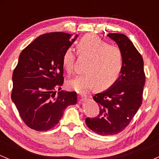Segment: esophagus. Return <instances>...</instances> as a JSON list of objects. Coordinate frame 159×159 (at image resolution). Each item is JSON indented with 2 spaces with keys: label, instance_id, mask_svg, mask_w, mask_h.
Returning <instances> with one entry per match:
<instances>
[{
  "label": "esophagus",
  "instance_id": "1",
  "mask_svg": "<svg viewBox=\"0 0 159 159\" xmlns=\"http://www.w3.org/2000/svg\"><path fill=\"white\" fill-rule=\"evenodd\" d=\"M78 97H79V100L81 102H83V101H85L86 99H87V96H86V95H83V94H81V95H79V96H78Z\"/></svg>",
  "mask_w": 159,
  "mask_h": 159
}]
</instances>
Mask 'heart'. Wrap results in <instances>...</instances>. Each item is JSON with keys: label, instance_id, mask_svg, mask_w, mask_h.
Here are the masks:
<instances>
[{"label": "heart", "instance_id": "heart-1", "mask_svg": "<svg viewBox=\"0 0 159 159\" xmlns=\"http://www.w3.org/2000/svg\"><path fill=\"white\" fill-rule=\"evenodd\" d=\"M78 53L88 58L84 72L67 81L66 84L76 92L85 93L93 88L108 89L117 81L123 67V54L120 48L109 45L94 34L84 36L76 45ZM75 54L72 48L66 49L62 65L68 73L73 69Z\"/></svg>", "mask_w": 159, "mask_h": 159}]
</instances>
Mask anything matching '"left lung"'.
I'll use <instances>...</instances> for the list:
<instances>
[{
    "label": "left lung",
    "mask_w": 159,
    "mask_h": 159,
    "mask_svg": "<svg viewBox=\"0 0 159 159\" xmlns=\"http://www.w3.org/2000/svg\"><path fill=\"white\" fill-rule=\"evenodd\" d=\"M107 36L121 50L123 67L114 84L93 96L99 107L98 116L85 120L89 129L100 135H113L125 129L141 105L145 85L143 58L132 41L121 34Z\"/></svg>",
    "instance_id": "left-lung-1"
}]
</instances>
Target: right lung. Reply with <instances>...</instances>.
<instances>
[{
	"instance_id": "1",
	"label": "right lung",
	"mask_w": 159,
	"mask_h": 159,
	"mask_svg": "<svg viewBox=\"0 0 159 159\" xmlns=\"http://www.w3.org/2000/svg\"><path fill=\"white\" fill-rule=\"evenodd\" d=\"M78 35L62 32L38 36L20 54L12 73V101L28 127L48 131L59 123L69 105L77 104V93L61 90L63 84L62 57Z\"/></svg>"
}]
</instances>
